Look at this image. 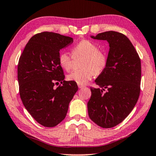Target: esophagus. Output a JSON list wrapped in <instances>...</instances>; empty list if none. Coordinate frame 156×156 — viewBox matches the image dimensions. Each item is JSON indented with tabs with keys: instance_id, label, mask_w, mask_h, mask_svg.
I'll return each mask as SVG.
<instances>
[{
	"instance_id": "1",
	"label": "esophagus",
	"mask_w": 156,
	"mask_h": 156,
	"mask_svg": "<svg viewBox=\"0 0 156 156\" xmlns=\"http://www.w3.org/2000/svg\"><path fill=\"white\" fill-rule=\"evenodd\" d=\"M78 87H79V89H82V88L84 87V86L82 85V84H78Z\"/></svg>"
}]
</instances>
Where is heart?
Here are the masks:
<instances>
[{"label":"heart","instance_id":"1","mask_svg":"<svg viewBox=\"0 0 156 156\" xmlns=\"http://www.w3.org/2000/svg\"><path fill=\"white\" fill-rule=\"evenodd\" d=\"M74 57L82 55L84 59L81 63L80 70L73 71L68 74L67 79L78 84H86L92 77L102 73L107 66V56L99 51L98 46L89 40H82L73 48ZM58 63L64 70L68 72L73 67V58L67 52L62 51L58 55Z\"/></svg>","mask_w":156,"mask_h":156}]
</instances>
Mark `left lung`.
<instances>
[{"label": "left lung", "instance_id": "8db88e82", "mask_svg": "<svg viewBox=\"0 0 156 156\" xmlns=\"http://www.w3.org/2000/svg\"><path fill=\"white\" fill-rule=\"evenodd\" d=\"M91 37L107 41L110 50L107 66L95 80L99 88L91 87L88 113L97 125L111 128L121 123L137 103L141 60L132 42L123 34L108 31Z\"/></svg>", "mask_w": 156, "mask_h": 156}]
</instances>
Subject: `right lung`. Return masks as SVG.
<instances>
[{"label": "right lung", "instance_id": "add662e5", "mask_svg": "<svg viewBox=\"0 0 156 156\" xmlns=\"http://www.w3.org/2000/svg\"><path fill=\"white\" fill-rule=\"evenodd\" d=\"M73 39L44 31L31 38L20 55L17 66L19 91L23 105L34 119L53 127L65 119L69 103L77 91L76 82L65 81L58 63L60 49ZM61 84L58 87L55 85Z\"/></svg>", "mask_w": 156, "mask_h": 156}]
</instances>
